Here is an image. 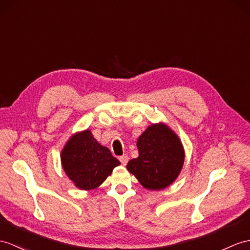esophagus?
<instances>
[{"label":"esophagus","mask_w":250,"mask_h":250,"mask_svg":"<svg viewBox=\"0 0 250 250\" xmlns=\"http://www.w3.org/2000/svg\"><path fill=\"white\" fill-rule=\"evenodd\" d=\"M119 159H120L121 163L123 164V166H126L127 162H128V159H129V158H128V156H127V155H122V156H120Z\"/></svg>","instance_id":"34e87169"}]
</instances>
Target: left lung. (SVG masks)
Wrapping results in <instances>:
<instances>
[{
    "label": "left lung",
    "instance_id": "8db88e82",
    "mask_svg": "<svg viewBox=\"0 0 250 250\" xmlns=\"http://www.w3.org/2000/svg\"><path fill=\"white\" fill-rule=\"evenodd\" d=\"M139 156L127 169L148 190H162L177 178L185 161L178 137L163 124L149 126L137 141Z\"/></svg>",
    "mask_w": 250,
    "mask_h": 250
}]
</instances>
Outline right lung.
Listing matches in <instances>:
<instances>
[{"instance_id": "1", "label": "right lung", "mask_w": 250, "mask_h": 250, "mask_svg": "<svg viewBox=\"0 0 250 250\" xmlns=\"http://www.w3.org/2000/svg\"><path fill=\"white\" fill-rule=\"evenodd\" d=\"M62 167L69 178L82 190L102 185L120 161L102 146L90 130L73 136L62 151Z\"/></svg>"}]
</instances>
